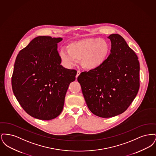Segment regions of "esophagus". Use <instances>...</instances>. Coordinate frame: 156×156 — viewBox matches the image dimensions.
I'll list each match as a JSON object with an SVG mask.
<instances>
[{"label":"esophagus","mask_w":156,"mask_h":156,"mask_svg":"<svg viewBox=\"0 0 156 156\" xmlns=\"http://www.w3.org/2000/svg\"><path fill=\"white\" fill-rule=\"evenodd\" d=\"M80 74H81V72H80V71H77V74H76V78H77L78 76Z\"/></svg>","instance_id":"obj_1"}]
</instances>
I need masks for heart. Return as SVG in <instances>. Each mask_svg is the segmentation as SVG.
I'll return each instance as SVG.
<instances>
[{"mask_svg":"<svg viewBox=\"0 0 156 156\" xmlns=\"http://www.w3.org/2000/svg\"><path fill=\"white\" fill-rule=\"evenodd\" d=\"M67 51L59 53L61 61L71 67L80 61L82 67L88 71H95L103 66L108 59L111 47L102 38H87L74 41L67 46Z\"/></svg>","mask_w":156,"mask_h":156,"instance_id":"obj_1","label":"heart"}]
</instances>
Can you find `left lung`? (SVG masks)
Here are the masks:
<instances>
[{
	"label": "left lung",
	"instance_id": "left-lung-1",
	"mask_svg": "<svg viewBox=\"0 0 156 156\" xmlns=\"http://www.w3.org/2000/svg\"><path fill=\"white\" fill-rule=\"evenodd\" d=\"M111 50L103 66L83 72L77 78L90 112L101 118H111L126 111L140 87L138 57L118 34L108 37Z\"/></svg>",
	"mask_w": 156,
	"mask_h": 156
}]
</instances>
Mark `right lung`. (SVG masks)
<instances>
[{
  "label": "right lung",
  "instance_id": "obj_1",
  "mask_svg": "<svg viewBox=\"0 0 156 156\" xmlns=\"http://www.w3.org/2000/svg\"><path fill=\"white\" fill-rule=\"evenodd\" d=\"M62 40L36 37L16 58L13 92L23 109L36 119L48 120L59 115L69 83L75 80L77 71L60 64L57 43Z\"/></svg>",
  "mask_w": 156,
  "mask_h": 156
}]
</instances>
